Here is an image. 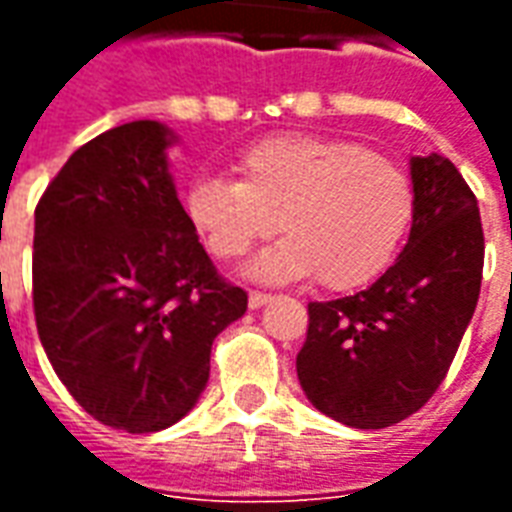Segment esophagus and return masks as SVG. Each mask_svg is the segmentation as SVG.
Returning <instances> with one entry per match:
<instances>
[{"mask_svg": "<svg viewBox=\"0 0 512 512\" xmlns=\"http://www.w3.org/2000/svg\"><path fill=\"white\" fill-rule=\"evenodd\" d=\"M271 301V296L268 293H260V290H252L249 293V310H260L263 304H268Z\"/></svg>", "mask_w": 512, "mask_h": 512, "instance_id": "esophagus-1", "label": "esophagus"}]
</instances>
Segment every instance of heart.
I'll return each instance as SVG.
<instances>
[{
    "label": "heart",
    "instance_id": "obj_1",
    "mask_svg": "<svg viewBox=\"0 0 512 512\" xmlns=\"http://www.w3.org/2000/svg\"><path fill=\"white\" fill-rule=\"evenodd\" d=\"M241 180L202 175L186 213L213 255L238 257L288 233L244 266L260 282L318 274L323 288L354 290L392 263L414 216V186L392 158L348 139L279 134L238 156Z\"/></svg>",
    "mask_w": 512,
    "mask_h": 512
}]
</instances>
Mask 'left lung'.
Segmentation results:
<instances>
[{"label":"left lung","mask_w":512,"mask_h":512,"mask_svg":"<svg viewBox=\"0 0 512 512\" xmlns=\"http://www.w3.org/2000/svg\"><path fill=\"white\" fill-rule=\"evenodd\" d=\"M414 216L403 252L354 296L312 301L296 356L304 395L348 428H389L447 376L483 279V224L450 158L411 156Z\"/></svg>","instance_id":"8db88e82"}]
</instances>
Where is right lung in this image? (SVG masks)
Wrapping results in <instances>:
<instances>
[{
	"label": "right lung",
	"instance_id": "obj_1",
	"mask_svg": "<svg viewBox=\"0 0 512 512\" xmlns=\"http://www.w3.org/2000/svg\"><path fill=\"white\" fill-rule=\"evenodd\" d=\"M158 120L73 153L35 208L32 301L43 351L76 403L109 428L156 433L197 406L211 345L246 312L202 249Z\"/></svg>",
	"mask_w": 512,
	"mask_h": 512
}]
</instances>
